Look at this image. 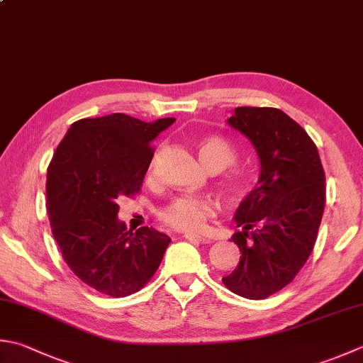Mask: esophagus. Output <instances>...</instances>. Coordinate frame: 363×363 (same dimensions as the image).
<instances>
[{
	"label": "esophagus",
	"instance_id": "esophagus-1",
	"mask_svg": "<svg viewBox=\"0 0 363 363\" xmlns=\"http://www.w3.org/2000/svg\"><path fill=\"white\" fill-rule=\"evenodd\" d=\"M184 238H186L187 240H190V242H195V244H208L209 242L208 238L198 236V234H191V233L184 234Z\"/></svg>",
	"mask_w": 363,
	"mask_h": 363
}]
</instances>
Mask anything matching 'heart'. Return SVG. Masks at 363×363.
Segmentation results:
<instances>
[{
  "label": "heart",
  "instance_id": "b5f03b06",
  "mask_svg": "<svg viewBox=\"0 0 363 363\" xmlns=\"http://www.w3.org/2000/svg\"><path fill=\"white\" fill-rule=\"evenodd\" d=\"M198 155L206 168L218 167L225 169L236 159L233 146L228 141L220 137H206L198 143ZM245 181L240 174H234L226 184V191L230 196L238 198L242 195ZM212 214V204L198 196H181L174 198L160 211V218L177 231H198L201 230L206 220Z\"/></svg>",
  "mask_w": 363,
  "mask_h": 363
}]
</instances>
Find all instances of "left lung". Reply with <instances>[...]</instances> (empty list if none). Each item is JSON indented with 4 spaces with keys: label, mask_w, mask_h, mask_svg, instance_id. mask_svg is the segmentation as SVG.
<instances>
[{
    "label": "left lung",
    "mask_w": 363,
    "mask_h": 363,
    "mask_svg": "<svg viewBox=\"0 0 363 363\" xmlns=\"http://www.w3.org/2000/svg\"><path fill=\"white\" fill-rule=\"evenodd\" d=\"M250 140L259 159L258 184L234 214L240 259L223 285L259 301L293 281L313 250L325 204L318 147L286 113L239 106L226 121Z\"/></svg>",
    "instance_id": "1"
}]
</instances>
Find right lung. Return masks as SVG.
Returning a JSON list of instances; mask_svg holds the SVG:
<instances>
[{
  "label": "right lung",
  "instance_id": "right-lung-1",
  "mask_svg": "<svg viewBox=\"0 0 363 363\" xmlns=\"http://www.w3.org/2000/svg\"><path fill=\"white\" fill-rule=\"evenodd\" d=\"M145 123L124 113L77 121L47 169L53 238L78 279L111 297L137 293L152 279L169 244L154 228L132 233L118 218L121 196L138 194L152 140L174 123Z\"/></svg>",
  "mask_w": 363,
  "mask_h": 363
}]
</instances>
